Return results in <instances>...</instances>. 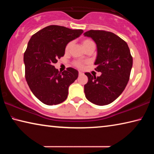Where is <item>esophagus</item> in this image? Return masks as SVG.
I'll list each match as a JSON object with an SVG mask.
<instances>
[{
    "mask_svg": "<svg viewBox=\"0 0 154 154\" xmlns=\"http://www.w3.org/2000/svg\"><path fill=\"white\" fill-rule=\"evenodd\" d=\"M83 74H84V73H83V72H81V71L79 72V76H81V75H83Z\"/></svg>",
    "mask_w": 154,
    "mask_h": 154,
    "instance_id": "34e87169",
    "label": "esophagus"
}]
</instances>
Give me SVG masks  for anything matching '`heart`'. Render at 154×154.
<instances>
[{"label": "heart", "mask_w": 154, "mask_h": 154, "mask_svg": "<svg viewBox=\"0 0 154 154\" xmlns=\"http://www.w3.org/2000/svg\"><path fill=\"white\" fill-rule=\"evenodd\" d=\"M93 43H94L93 41L90 40V39H85V40H83L82 41V45H83V48H85V47H86L87 45H90V44ZM71 46H72V42H70L69 43H68L66 47V51H69L70 48H71ZM75 66H76L78 68H83V65L79 62H75Z\"/></svg>", "instance_id": "obj_1"}]
</instances>
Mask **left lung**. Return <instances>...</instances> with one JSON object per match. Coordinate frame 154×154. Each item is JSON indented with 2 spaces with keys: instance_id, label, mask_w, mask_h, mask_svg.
I'll list each match as a JSON object with an SVG mask.
<instances>
[{
  "instance_id": "obj_1",
  "label": "left lung",
  "mask_w": 154,
  "mask_h": 154,
  "mask_svg": "<svg viewBox=\"0 0 154 154\" xmlns=\"http://www.w3.org/2000/svg\"><path fill=\"white\" fill-rule=\"evenodd\" d=\"M94 41L97 48L95 70L100 77L85 72L88 82L84 85L85 97L90 102L109 105L123 92L128 82L132 58L127 43L111 32L90 30L84 34Z\"/></svg>"
}]
</instances>
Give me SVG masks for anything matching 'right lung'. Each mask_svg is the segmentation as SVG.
I'll return each instance as SVG.
<instances>
[{"label":"right lung","mask_w":154,"mask_h":154,"mask_svg":"<svg viewBox=\"0 0 154 154\" xmlns=\"http://www.w3.org/2000/svg\"><path fill=\"white\" fill-rule=\"evenodd\" d=\"M83 32L52 25L31 36L24 55L26 79L33 94L45 105L64 102L70 85L77 79L76 69L68 68L61 74L54 64L64 56L67 44Z\"/></svg>","instance_id":"1"}]
</instances>
